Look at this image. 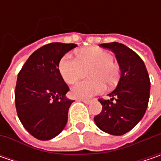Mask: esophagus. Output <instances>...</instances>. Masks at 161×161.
I'll return each mask as SVG.
<instances>
[{
  "label": "esophagus",
  "instance_id": "obj_1",
  "mask_svg": "<svg viewBox=\"0 0 161 161\" xmlns=\"http://www.w3.org/2000/svg\"><path fill=\"white\" fill-rule=\"evenodd\" d=\"M79 101H82V102H84L85 104H90V103L91 102L90 99H83V98H80Z\"/></svg>",
  "mask_w": 161,
  "mask_h": 161
}]
</instances>
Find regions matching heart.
<instances>
[{
  "instance_id": "b5f03b06",
  "label": "heart",
  "mask_w": 161,
  "mask_h": 161,
  "mask_svg": "<svg viewBox=\"0 0 161 161\" xmlns=\"http://www.w3.org/2000/svg\"><path fill=\"white\" fill-rule=\"evenodd\" d=\"M89 72L90 81H82L72 87L71 96L75 98H90L104 91L106 86L113 87L120 77L119 64L113 60L112 53L98 47L84 49L75 58L65 54L59 63V71L64 81L74 84Z\"/></svg>"
}]
</instances>
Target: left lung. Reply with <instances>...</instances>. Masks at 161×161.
I'll return each instance as SVG.
<instances>
[{
  "label": "left lung",
  "mask_w": 161,
  "mask_h": 161,
  "mask_svg": "<svg viewBox=\"0 0 161 161\" xmlns=\"http://www.w3.org/2000/svg\"><path fill=\"white\" fill-rule=\"evenodd\" d=\"M100 47L115 54L121 70L116 89L110 99L99 98L102 111L94 117L97 127L112 135L131 131L145 114L150 98L151 81L143 61L126 46L113 42Z\"/></svg>",
  "instance_id": "8db88e82"
}]
</instances>
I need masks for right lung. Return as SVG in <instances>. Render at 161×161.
<instances>
[{"mask_svg": "<svg viewBox=\"0 0 161 161\" xmlns=\"http://www.w3.org/2000/svg\"><path fill=\"white\" fill-rule=\"evenodd\" d=\"M75 44L51 43L38 48L22 66L15 89L17 114L25 129L41 141L54 138L67 124L73 102L65 97L69 87L59 63Z\"/></svg>", "mask_w": 161, "mask_h": 161, "instance_id": "right-lung-1", "label": "right lung"}]
</instances>
